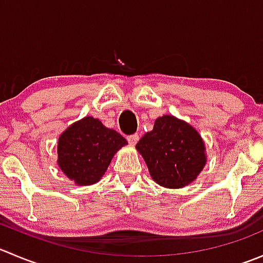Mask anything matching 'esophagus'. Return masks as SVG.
I'll list each match as a JSON object with an SVG mask.
<instances>
[{"label": "esophagus", "mask_w": 263, "mask_h": 263, "mask_svg": "<svg viewBox=\"0 0 263 263\" xmlns=\"http://www.w3.org/2000/svg\"><path fill=\"white\" fill-rule=\"evenodd\" d=\"M127 140H128L129 145H132V146H135V145L137 144V141H139V135H137V134L131 135V136L127 137Z\"/></svg>", "instance_id": "esophagus-1"}]
</instances>
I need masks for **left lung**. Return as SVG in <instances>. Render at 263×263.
Wrapping results in <instances>:
<instances>
[{
	"mask_svg": "<svg viewBox=\"0 0 263 263\" xmlns=\"http://www.w3.org/2000/svg\"><path fill=\"white\" fill-rule=\"evenodd\" d=\"M136 150L151 178L172 190L196 181L208 161L205 142L197 129L172 115L156 118L153 131L142 136Z\"/></svg>",
	"mask_w": 263,
	"mask_h": 263,
	"instance_id": "obj_1",
	"label": "left lung"
}]
</instances>
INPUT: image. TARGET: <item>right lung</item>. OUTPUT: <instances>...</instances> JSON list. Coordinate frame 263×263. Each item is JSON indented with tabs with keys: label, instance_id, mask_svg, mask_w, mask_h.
Segmentation results:
<instances>
[{
	"label": "right lung",
	"instance_id": "add662e5",
	"mask_svg": "<svg viewBox=\"0 0 263 263\" xmlns=\"http://www.w3.org/2000/svg\"><path fill=\"white\" fill-rule=\"evenodd\" d=\"M57 164L76 185L95 184L107 172L117 151L128 142L99 119L84 117L58 137Z\"/></svg>",
	"mask_w": 263,
	"mask_h": 263
}]
</instances>
